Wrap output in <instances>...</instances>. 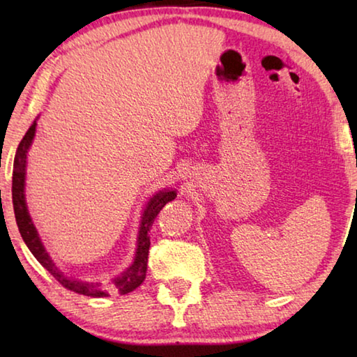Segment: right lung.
<instances>
[{
  "label": "right lung",
  "mask_w": 357,
  "mask_h": 357,
  "mask_svg": "<svg viewBox=\"0 0 357 357\" xmlns=\"http://www.w3.org/2000/svg\"><path fill=\"white\" fill-rule=\"evenodd\" d=\"M36 121L29 126L25 137L22 138V142L17 148L15 159H14V172H12V204H14V214L17 220V227L22 234L23 241L28 245V249L31 250L36 259L44 266V268L50 273L55 279L61 283L64 288L70 289V291L83 294V296H91V298H105L108 293V287L102 285V283H93V282H82L77 280L74 277L66 275L63 271L56 268V264L53 263V259L48 255L44 244L38 234L34 223L31 220V215L28 213L26 200H25V174H26V155L28 149L31 146L33 138L36 134ZM176 198V190H160L159 193L151 198L146 209H144L142 223H140V231H138L137 238V252L134 263H132L128 269L116 279H113L112 287L116 289L119 294H128L134 291L146 279V269H148V253H149V229L153 227L157 214L160 213V209L165 206L168 202H172Z\"/></svg>",
  "instance_id": "right-lung-1"
}]
</instances>
